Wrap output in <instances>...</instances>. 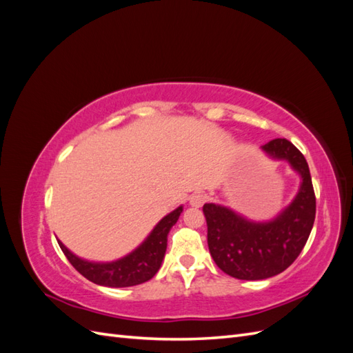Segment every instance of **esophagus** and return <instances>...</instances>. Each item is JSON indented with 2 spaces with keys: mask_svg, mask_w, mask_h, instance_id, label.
<instances>
[{
  "mask_svg": "<svg viewBox=\"0 0 353 353\" xmlns=\"http://www.w3.org/2000/svg\"><path fill=\"white\" fill-rule=\"evenodd\" d=\"M206 201H208V196L203 194V193H194L193 196L190 197V205L194 206V208H201Z\"/></svg>",
  "mask_w": 353,
  "mask_h": 353,
  "instance_id": "obj_1",
  "label": "esophagus"
}]
</instances>
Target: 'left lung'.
I'll return each instance as SVG.
<instances>
[{
  "label": "left lung",
  "mask_w": 353,
  "mask_h": 353,
  "mask_svg": "<svg viewBox=\"0 0 353 353\" xmlns=\"http://www.w3.org/2000/svg\"><path fill=\"white\" fill-rule=\"evenodd\" d=\"M262 148L288 160L302 175L299 194L279 218L253 223L227 208L203 206L212 258L219 270L239 280H265L287 270L305 248L315 221L316 199L305 156L285 138H275Z\"/></svg>",
  "instance_id": "1"
}]
</instances>
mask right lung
Segmentation results:
<instances>
[{
  "instance_id": "add662e5",
  "label": "right lung",
  "mask_w": 353,
  "mask_h": 353,
  "mask_svg": "<svg viewBox=\"0 0 353 353\" xmlns=\"http://www.w3.org/2000/svg\"><path fill=\"white\" fill-rule=\"evenodd\" d=\"M183 208H178L160 221L148 239L126 258L110 263H92L77 258L59 241L68 261L85 279L108 287H131L152 280L162 265L168 245V234L172 228Z\"/></svg>"
}]
</instances>
